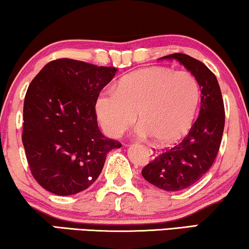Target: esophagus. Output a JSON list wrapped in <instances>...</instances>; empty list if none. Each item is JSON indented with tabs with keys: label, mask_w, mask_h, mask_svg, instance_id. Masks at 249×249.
Instances as JSON below:
<instances>
[{
	"label": "esophagus",
	"mask_w": 249,
	"mask_h": 249,
	"mask_svg": "<svg viewBox=\"0 0 249 249\" xmlns=\"http://www.w3.org/2000/svg\"><path fill=\"white\" fill-rule=\"evenodd\" d=\"M149 153H150V155H151V156H155V155H156V151H155V150H153V149L150 148V149H149Z\"/></svg>",
	"instance_id": "34e87169"
}]
</instances>
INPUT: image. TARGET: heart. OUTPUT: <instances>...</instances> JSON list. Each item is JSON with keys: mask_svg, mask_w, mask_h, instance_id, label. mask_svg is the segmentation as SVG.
Here are the masks:
<instances>
[{"mask_svg": "<svg viewBox=\"0 0 249 249\" xmlns=\"http://www.w3.org/2000/svg\"><path fill=\"white\" fill-rule=\"evenodd\" d=\"M201 100V88L188 71L164 66L139 70L124 76L115 88L101 91L96 113L104 131L117 138L135 123L142 136L173 144L187 134Z\"/></svg>", "mask_w": 249, "mask_h": 249, "instance_id": "heart-1", "label": "heart"}]
</instances>
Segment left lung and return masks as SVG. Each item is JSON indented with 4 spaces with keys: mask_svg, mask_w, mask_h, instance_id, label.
<instances>
[{
    "mask_svg": "<svg viewBox=\"0 0 249 249\" xmlns=\"http://www.w3.org/2000/svg\"><path fill=\"white\" fill-rule=\"evenodd\" d=\"M161 58L181 63L197 80L202 93L199 115L187 135L142 169V176L150 184L176 192L194 185L214 162L225 128V105L214 73L202 62L181 53Z\"/></svg>",
    "mask_w": 249,
    "mask_h": 249,
    "instance_id": "8db88e82",
    "label": "left lung"
}]
</instances>
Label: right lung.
Segmentation results:
<instances>
[{
	"label": "right lung",
	"mask_w": 249,
	"mask_h": 249,
	"mask_svg": "<svg viewBox=\"0 0 249 249\" xmlns=\"http://www.w3.org/2000/svg\"><path fill=\"white\" fill-rule=\"evenodd\" d=\"M116 71L58 58L28 87L22 143L31 175L46 191L66 196L87 190L100 175L107 153L122 146L101 134L94 108Z\"/></svg>",
	"instance_id": "obj_1"
}]
</instances>
